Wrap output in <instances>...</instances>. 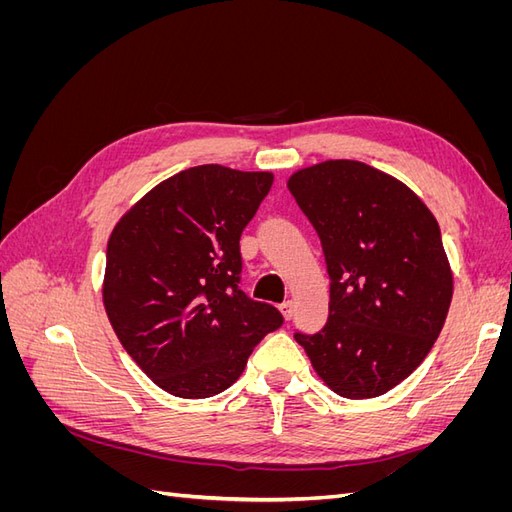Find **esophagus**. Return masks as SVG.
Segmentation results:
<instances>
[{
	"label": "esophagus",
	"instance_id": "34e87169",
	"mask_svg": "<svg viewBox=\"0 0 512 512\" xmlns=\"http://www.w3.org/2000/svg\"><path fill=\"white\" fill-rule=\"evenodd\" d=\"M280 312H282V316L286 318V320H290L292 318V312H294V303L288 299V301H284V303H280Z\"/></svg>",
	"mask_w": 512,
	"mask_h": 512
}]
</instances>
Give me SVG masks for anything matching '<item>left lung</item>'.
I'll list each match as a JSON object with an SVG mask.
<instances>
[{
  "label": "left lung",
  "instance_id": "obj_1",
  "mask_svg": "<svg viewBox=\"0 0 512 512\" xmlns=\"http://www.w3.org/2000/svg\"><path fill=\"white\" fill-rule=\"evenodd\" d=\"M288 190L331 277L327 324L294 339L333 393L384 395L423 363L451 307L438 220L406 183L356 160L301 168Z\"/></svg>",
  "mask_w": 512,
  "mask_h": 512
}]
</instances>
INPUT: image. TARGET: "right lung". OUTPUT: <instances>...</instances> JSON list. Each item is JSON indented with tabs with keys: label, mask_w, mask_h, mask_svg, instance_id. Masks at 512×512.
<instances>
[{
	"label": "right lung",
	"mask_w": 512,
	"mask_h": 512,
	"mask_svg": "<svg viewBox=\"0 0 512 512\" xmlns=\"http://www.w3.org/2000/svg\"><path fill=\"white\" fill-rule=\"evenodd\" d=\"M267 170L220 164L168 177L132 205L106 245L102 301L121 346L166 393L213 397L282 314L239 290L241 232L271 190Z\"/></svg>",
	"instance_id": "right-lung-1"
}]
</instances>
